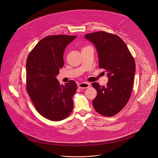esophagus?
Masks as SVG:
<instances>
[{
  "label": "esophagus",
  "instance_id": "obj_1",
  "mask_svg": "<svg viewBox=\"0 0 158 158\" xmlns=\"http://www.w3.org/2000/svg\"><path fill=\"white\" fill-rule=\"evenodd\" d=\"M78 87L80 89H86V88H88L90 87V84L89 83L83 82V83L78 84Z\"/></svg>",
  "mask_w": 158,
  "mask_h": 158
}]
</instances>
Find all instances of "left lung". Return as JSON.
I'll return each instance as SVG.
<instances>
[{"label":"left lung","mask_w":158,"mask_h":158,"mask_svg":"<svg viewBox=\"0 0 158 158\" xmlns=\"http://www.w3.org/2000/svg\"><path fill=\"white\" fill-rule=\"evenodd\" d=\"M85 38L95 47L99 68L107 72L106 86L93 83L97 91L92 104L95 110L105 116H113L128 103L133 89L135 61L124 41L118 36L105 31L86 34Z\"/></svg>","instance_id":"obj_1"}]
</instances>
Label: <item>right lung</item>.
Masks as SVG:
<instances>
[{
	"instance_id": "1",
	"label": "right lung",
	"mask_w": 158,
	"mask_h": 158,
	"mask_svg": "<svg viewBox=\"0 0 158 158\" xmlns=\"http://www.w3.org/2000/svg\"><path fill=\"white\" fill-rule=\"evenodd\" d=\"M76 37L47 36L35 45L27 60V92L37 111L52 121L66 118L73 108L72 97L77 89L76 83L70 80L61 85L56 77L64 66L66 47Z\"/></svg>"
}]
</instances>
